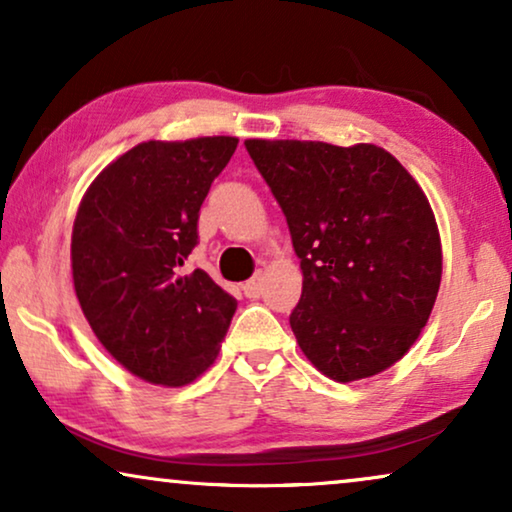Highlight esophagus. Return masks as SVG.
I'll use <instances>...</instances> for the list:
<instances>
[{
  "label": "esophagus",
  "instance_id": "obj_1",
  "mask_svg": "<svg viewBox=\"0 0 512 512\" xmlns=\"http://www.w3.org/2000/svg\"><path fill=\"white\" fill-rule=\"evenodd\" d=\"M242 291H244V296H247V298L261 296V293H263V275H261V272H256L254 277L247 279V282H244V286H242Z\"/></svg>",
  "mask_w": 512,
  "mask_h": 512
}]
</instances>
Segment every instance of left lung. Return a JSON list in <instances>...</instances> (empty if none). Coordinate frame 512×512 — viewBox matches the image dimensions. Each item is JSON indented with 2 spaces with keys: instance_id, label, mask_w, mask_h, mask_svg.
<instances>
[{
  "instance_id": "left-lung-1",
  "label": "left lung",
  "mask_w": 512,
  "mask_h": 512,
  "mask_svg": "<svg viewBox=\"0 0 512 512\" xmlns=\"http://www.w3.org/2000/svg\"><path fill=\"white\" fill-rule=\"evenodd\" d=\"M303 270L291 328L335 382L373 377L415 345L436 303L443 249L410 172L375 144L247 139Z\"/></svg>"
}]
</instances>
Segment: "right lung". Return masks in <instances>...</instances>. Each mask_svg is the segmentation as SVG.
Here are the masks:
<instances>
[{"label": "right lung", "mask_w": 512, "mask_h": 512, "mask_svg": "<svg viewBox=\"0 0 512 512\" xmlns=\"http://www.w3.org/2000/svg\"><path fill=\"white\" fill-rule=\"evenodd\" d=\"M237 137L142 142L97 174L72 230L74 291L102 347L132 375L184 387L219 356L237 300L181 275L209 186Z\"/></svg>", "instance_id": "obj_1"}]
</instances>
